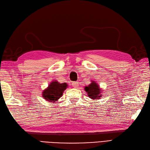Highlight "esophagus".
Segmentation results:
<instances>
[{
    "label": "esophagus",
    "mask_w": 150,
    "mask_h": 150,
    "mask_svg": "<svg viewBox=\"0 0 150 150\" xmlns=\"http://www.w3.org/2000/svg\"><path fill=\"white\" fill-rule=\"evenodd\" d=\"M72 86H73L74 88H77L78 86V85H79V82H78V81H74V82H73L72 83Z\"/></svg>",
    "instance_id": "obj_1"
}]
</instances>
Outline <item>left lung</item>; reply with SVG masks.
I'll return each mask as SVG.
<instances>
[{
	"instance_id": "obj_1",
	"label": "left lung",
	"mask_w": 150,
	"mask_h": 150,
	"mask_svg": "<svg viewBox=\"0 0 150 150\" xmlns=\"http://www.w3.org/2000/svg\"><path fill=\"white\" fill-rule=\"evenodd\" d=\"M85 91L88 93V96H90L92 99L100 98V97H101V95H100L101 91L98 84H96V83L92 82L88 86L85 87Z\"/></svg>"
}]
</instances>
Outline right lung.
Instances as JSON below:
<instances>
[{"mask_svg":"<svg viewBox=\"0 0 150 150\" xmlns=\"http://www.w3.org/2000/svg\"><path fill=\"white\" fill-rule=\"evenodd\" d=\"M67 86L66 83H59L57 81L52 82L47 90L43 92V97L49 102H55L63 95V91Z\"/></svg>","mask_w":150,"mask_h":150,"instance_id":"right-lung-1","label":"right lung"}]
</instances>
